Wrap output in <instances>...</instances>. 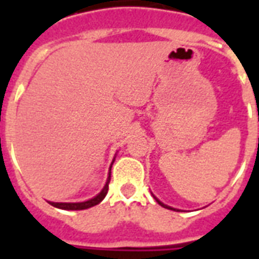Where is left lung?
Segmentation results:
<instances>
[{"label": "left lung", "instance_id": "8db88e82", "mask_svg": "<svg viewBox=\"0 0 259 259\" xmlns=\"http://www.w3.org/2000/svg\"><path fill=\"white\" fill-rule=\"evenodd\" d=\"M153 197H154V196H153ZM154 199H156V200H157V203H158V204H160V205H162V207H164V208H168V209H173V208H170V207H168V205H165V204H164V203H161V201L158 200L157 197H154Z\"/></svg>", "mask_w": 259, "mask_h": 259}]
</instances>
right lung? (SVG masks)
I'll return each instance as SVG.
<instances>
[{
  "mask_svg": "<svg viewBox=\"0 0 259 259\" xmlns=\"http://www.w3.org/2000/svg\"><path fill=\"white\" fill-rule=\"evenodd\" d=\"M109 183H110V175L107 177V181H106V185L103 187L101 192L98 193L97 196L91 199V200L83 201V203H54V201H51V204L54 205V207H58V208L62 209H86L90 208V207H94V205L99 204L103 199H105L106 193L109 191Z\"/></svg>",
  "mask_w": 259,
  "mask_h": 259,
  "instance_id": "1",
  "label": "right lung"
}]
</instances>
